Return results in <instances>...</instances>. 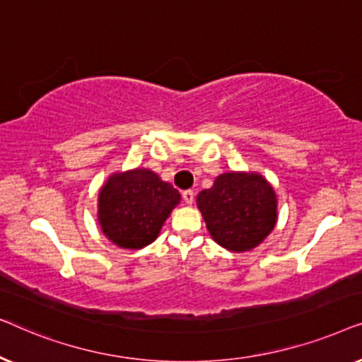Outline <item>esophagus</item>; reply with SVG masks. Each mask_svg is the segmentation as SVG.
I'll use <instances>...</instances> for the list:
<instances>
[{
	"instance_id": "34e87169",
	"label": "esophagus",
	"mask_w": 362,
	"mask_h": 362,
	"mask_svg": "<svg viewBox=\"0 0 362 362\" xmlns=\"http://www.w3.org/2000/svg\"><path fill=\"white\" fill-rule=\"evenodd\" d=\"M182 201H185L186 204H192V202H194V191H182Z\"/></svg>"
}]
</instances>
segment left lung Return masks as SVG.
<instances>
[{
    "label": "left lung",
    "mask_w": 362,
    "mask_h": 362,
    "mask_svg": "<svg viewBox=\"0 0 362 362\" xmlns=\"http://www.w3.org/2000/svg\"><path fill=\"white\" fill-rule=\"evenodd\" d=\"M197 207L217 244L232 252L254 249L276 222V196L255 173H226L197 194Z\"/></svg>",
    "instance_id": "obj_1"
}]
</instances>
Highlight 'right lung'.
Returning a JSON list of instances; mask_svg holds the SVG:
<instances>
[{
    "mask_svg": "<svg viewBox=\"0 0 362 362\" xmlns=\"http://www.w3.org/2000/svg\"><path fill=\"white\" fill-rule=\"evenodd\" d=\"M180 201V192L150 170L117 173L98 192V222L113 244L141 249L156 239Z\"/></svg>",
    "mask_w": 362,
    "mask_h": 362,
    "instance_id": "right-lung-1",
    "label": "right lung"
}]
</instances>
